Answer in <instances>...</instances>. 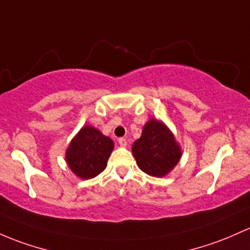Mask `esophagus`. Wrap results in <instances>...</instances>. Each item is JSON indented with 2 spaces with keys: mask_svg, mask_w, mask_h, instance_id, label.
<instances>
[{
  "mask_svg": "<svg viewBox=\"0 0 250 250\" xmlns=\"http://www.w3.org/2000/svg\"><path fill=\"white\" fill-rule=\"evenodd\" d=\"M119 145L121 147H125V146H127V140H125V138H120L119 139Z\"/></svg>",
  "mask_w": 250,
  "mask_h": 250,
  "instance_id": "34e87169",
  "label": "esophagus"
}]
</instances>
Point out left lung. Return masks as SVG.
<instances>
[{"mask_svg": "<svg viewBox=\"0 0 250 250\" xmlns=\"http://www.w3.org/2000/svg\"><path fill=\"white\" fill-rule=\"evenodd\" d=\"M131 153L142 172L152 177H165L182 158V147L169 128L161 121L150 119L144 125Z\"/></svg>", "mask_w": 250, "mask_h": 250, "instance_id": "left-lung-1", "label": "left lung"}]
</instances>
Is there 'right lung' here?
<instances>
[{"instance_id": "right-lung-1", "label": "right lung", "mask_w": 250, "mask_h": 250, "mask_svg": "<svg viewBox=\"0 0 250 250\" xmlns=\"http://www.w3.org/2000/svg\"><path fill=\"white\" fill-rule=\"evenodd\" d=\"M114 149V141L97 128L84 125L71 140L65 160L71 171L81 179H91L105 169Z\"/></svg>"}]
</instances>
